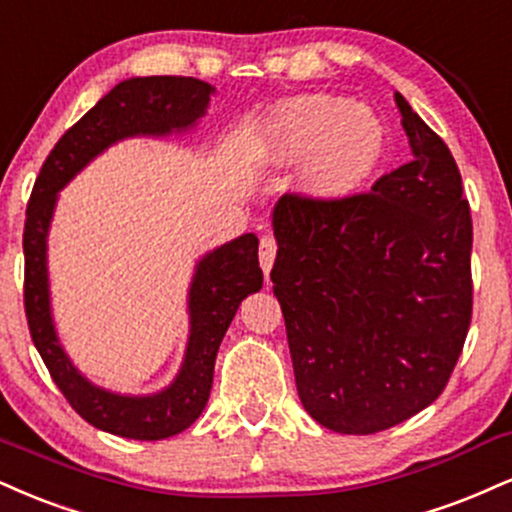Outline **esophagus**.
<instances>
[{
    "label": "esophagus",
    "mask_w": 512,
    "mask_h": 512,
    "mask_svg": "<svg viewBox=\"0 0 512 512\" xmlns=\"http://www.w3.org/2000/svg\"><path fill=\"white\" fill-rule=\"evenodd\" d=\"M274 260H276V238L269 236V233H264L260 238V264L264 274H269Z\"/></svg>",
    "instance_id": "esophagus-1"
}]
</instances>
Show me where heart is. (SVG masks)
Here are the masks:
<instances>
[{
  "label": "heart",
  "mask_w": 512,
  "mask_h": 512,
  "mask_svg": "<svg viewBox=\"0 0 512 512\" xmlns=\"http://www.w3.org/2000/svg\"><path fill=\"white\" fill-rule=\"evenodd\" d=\"M260 143L276 162L305 155V188L331 197L353 193L374 174L386 150V128L365 104L305 95L269 114Z\"/></svg>",
  "instance_id": "obj_1"
}]
</instances>
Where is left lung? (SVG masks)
Segmentation results:
<instances>
[{
  "mask_svg": "<svg viewBox=\"0 0 512 512\" xmlns=\"http://www.w3.org/2000/svg\"><path fill=\"white\" fill-rule=\"evenodd\" d=\"M412 159L367 193H286L274 295L300 403L338 434H377L432 405L472 319V217L448 145L396 92Z\"/></svg>",
  "mask_w": 512,
  "mask_h": 512,
  "instance_id": "left-lung-1",
  "label": "left lung"
}]
</instances>
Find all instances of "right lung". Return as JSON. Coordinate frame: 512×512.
I'll list each match as a JSON object with an SVG mask.
<instances>
[{
	"label": "right lung",
	"mask_w": 512,
	"mask_h": 512,
	"mask_svg": "<svg viewBox=\"0 0 512 512\" xmlns=\"http://www.w3.org/2000/svg\"><path fill=\"white\" fill-rule=\"evenodd\" d=\"M214 88L186 76H147L123 80L59 138L42 164L30 193L23 229L26 255L28 329L54 384L71 408L102 432L135 441L169 439L188 429L205 410L214 379V360L238 305L262 288L257 236L245 233L202 257L188 293L190 336L181 372L169 389L152 396H119L90 384L61 348L49 310L47 229L57 193L90 159L133 135L188 131L205 114Z\"/></svg>",
	"instance_id": "add662e5"
}]
</instances>
